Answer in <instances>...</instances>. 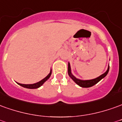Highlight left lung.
<instances>
[{
	"label": "left lung",
	"instance_id": "left-lung-1",
	"mask_svg": "<svg viewBox=\"0 0 122 122\" xmlns=\"http://www.w3.org/2000/svg\"><path fill=\"white\" fill-rule=\"evenodd\" d=\"M109 71V67L108 68V70L106 71V72L102 74V75H100L98 77H97L96 79H92V80H88V81H82V80H80V79H76V77H75L74 76L71 74V67H70V64H68V74L69 76L73 79L74 81L78 85H79L80 86L84 88H88V87H91V86H92L94 85H96L97 83H98V82L102 79L103 78H104L107 75V74L108 73Z\"/></svg>",
	"mask_w": 122,
	"mask_h": 122
}]
</instances>
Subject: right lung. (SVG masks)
I'll use <instances>...</instances> for the list:
<instances>
[{
	"mask_svg": "<svg viewBox=\"0 0 122 122\" xmlns=\"http://www.w3.org/2000/svg\"><path fill=\"white\" fill-rule=\"evenodd\" d=\"M51 71L49 73V75L47 76L46 78H44L41 81L38 82L37 83H35V84H31V85H24V84H20V83H18V84H19L20 86H22L23 87L27 88H31V89H33V88H37L40 87L41 86L43 85V83L46 81L47 79H49V77H50V76H51Z\"/></svg>",
	"mask_w": 122,
	"mask_h": 122,
	"instance_id": "1",
	"label": "right lung"
}]
</instances>
